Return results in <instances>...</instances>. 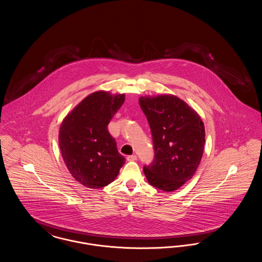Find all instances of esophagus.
<instances>
[{"label":"esophagus","mask_w":262,"mask_h":262,"mask_svg":"<svg viewBox=\"0 0 262 262\" xmlns=\"http://www.w3.org/2000/svg\"><path fill=\"white\" fill-rule=\"evenodd\" d=\"M137 159V155H128V156L126 157V160H127V161H136Z\"/></svg>","instance_id":"34e87169"}]
</instances>
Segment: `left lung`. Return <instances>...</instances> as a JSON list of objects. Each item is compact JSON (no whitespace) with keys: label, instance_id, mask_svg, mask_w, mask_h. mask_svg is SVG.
I'll return each instance as SVG.
<instances>
[{"label":"left lung","instance_id":"left-lung-1","mask_svg":"<svg viewBox=\"0 0 262 262\" xmlns=\"http://www.w3.org/2000/svg\"><path fill=\"white\" fill-rule=\"evenodd\" d=\"M139 105L150 125L155 157L143 172L151 186L170 192L195 173L205 143L198 112L172 94L141 96Z\"/></svg>","mask_w":262,"mask_h":262}]
</instances>
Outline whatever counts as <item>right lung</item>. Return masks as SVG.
I'll list each match as a JSON object with an SVG mask.
<instances>
[{
	"mask_svg": "<svg viewBox=\"0 0 262 262\" xmlns=\"http://www.w3.org/2000/svg\"><path fill=\"white\" fill-rule=\"evenodd\" d=\"M124 102V93L95 91L62 120L59 130L62 159L70 173L84 187L108 186L125 164L107 127Z\"/></svg>",
	"mask_w": 262,
	"mask_h": 262,
	"instance_id": "add662e5",
	"label": "right lung"
}]
</instances>
